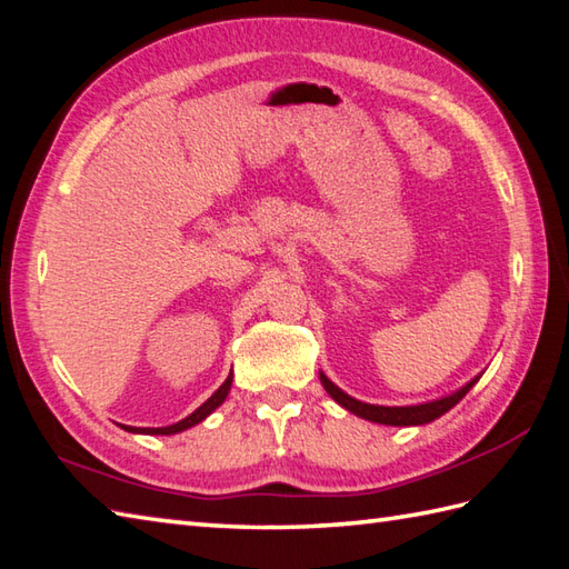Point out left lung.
<instances>
[{"mask_svg": "<svg viewBox=\"0 0 569 569\" xmlns=\"http://www.w3.org/2000/svg\"><path fill=\"white\" fill-rule=\"evenodd\" d=\"M479 379V377H477ZM477 379H471L467 386H462L457 393L452 396H445L440 401H432V403H422V406H406V408H389V406H371V403H361L357 398L347 396L342 389H337V386L320 373V381L325 386V391H328L337 403L342 408H347L349 413H355L359 418H367L371 422H381V426H422V422H430L435 418H440L442 413H447L452 406H457L462 398L467 396V391L471 386L477 383Z\"/></svg>", "mask_w": 569, "mask_h": 569, "instance_id": "1", "label": "left lung"}]
</instances>
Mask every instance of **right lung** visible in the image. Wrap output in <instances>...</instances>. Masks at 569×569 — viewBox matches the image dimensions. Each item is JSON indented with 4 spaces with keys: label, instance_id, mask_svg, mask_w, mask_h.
I'll return each instance as SVG.
<instances>
[{
    "label": "right lung",
    "instance_id": "add662e5",
    "mask_svg": "<svg viewBox=\"0 0 569 569\" xmlns=\"http://www.w3.org/2000/svg\"><path fill=\"white\" fill-rule=\"evenodd\" d=\"M229 386H232V373H229L227 381H224V383L220 386V389H217V391L208 398V401H204V403L196 410V413H190L188 418H183L180 422H176V426H168V428H129V426H127L124 430H129V432H143V435H173V432H180V430H186V428L198 426L200 420L208 418V416L212 413V410L224 401L227 393H229Z\"/></svg>",
    "mask_w": 569,
    "mask_h": 569
}]
</instances>
